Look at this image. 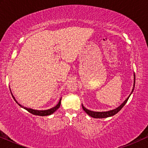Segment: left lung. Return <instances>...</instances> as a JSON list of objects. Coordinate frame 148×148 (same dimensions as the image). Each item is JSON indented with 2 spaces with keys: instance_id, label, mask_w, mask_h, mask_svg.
Wrapping results in <instances>:
<instances>
[{
  "instance_id": "left-lung-1",
  "label": "left lung",
  "mask_w": 148,
  "mask_h": 148,
  "mask_svg": "<svg viewBox=\"0 0 148 148\" xmlns=\"http://www.w3.org/2000/svg\"><path fill=\"white\" fill-rule=\"evenodd\" d=\"M134 79L135 80V77H134ZM134 87H135V81H134V84H133V88L132 92L133 91V90H134ZM130 95H129V96H130ZM129 96L126 99V100L124 101V102H123V104H121L120 106H119L118 108H116V109H114V110H112L108 111V112H94V111L89 110L87 108H85V107L83 106V105H82V108H83V109H84V110L85 111V112L87 113V114H88V115H90V116L93 117V118H96V119L107 118V117L112 116H113V115L116 114L117 112H119V111H120L121 109H122L123 107L125 106V104H126L127 101H128Z\"/></svg>"
}]
</instances>
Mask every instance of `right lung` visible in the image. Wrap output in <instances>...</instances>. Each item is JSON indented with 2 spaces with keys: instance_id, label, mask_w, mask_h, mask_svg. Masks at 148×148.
<instances>
[{
  "instance_id": "1",
  "label": "right lung",
  "mask_w": 148,
  "mask_h": 148,
  "mask_svg": "<svg viewBox=\"0 0 148 148\" xmlns=\"http://www.w3.org/2000/svg\"><path fill=\"white\" fill-rule=\"evenodd\" d=\"M12 96H13V98L14 100H15V102L18 104V102H17V101H16V100L15 99V98H14V96H13V95H12ZM60 102H61V98L60 99L59 102L58 103V104L56 105V106L53 107V108L48 109V110H34V109H32V108H26V107H24L23 106H21V105L19 104H19L21 107H22V108L25 109L26 110H27L29 112L32 113V114H33L34 115H38V116H48V115H50V114H53V113L55 112V111L57 110V109H58V108L60 107Z\"/></svg>"
}]
</instances>
